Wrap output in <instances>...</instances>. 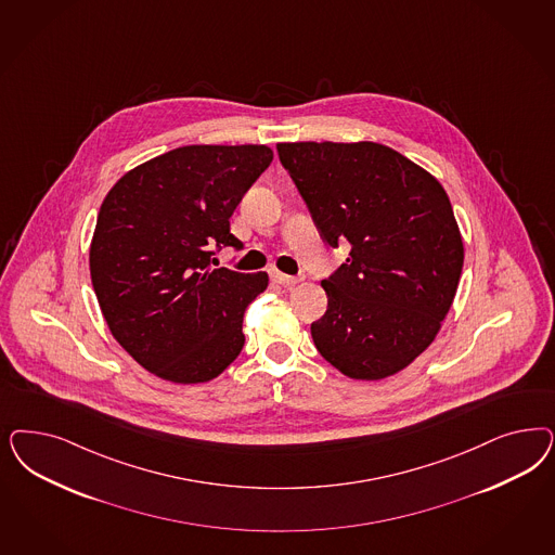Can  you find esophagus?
<instances>
[{"mask_svg": "<svg viewBox=\"0 0 555 555\" xmlns=\"http://www.w3.org/2000/svg\"><path fill=\"white\" fill-rule=\"evenodd\" d=\"M271 280H273L275 284H280V286L286 287L296 286V284L300 282V278H294V275H286V273H282V271H273V273H271Z\"/></svg>", "mask_w": 555, "mask_h": 555, "instance_id": "34e87169", "label": "esophagus"}]
</instances>
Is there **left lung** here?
Here are the masks:
<instances>
[{"label":"left lung","instance_id":"8db88e82","mask_svg":"<svg viewBox=\"0 0 555 555\" xmlns=\"http://www.w3.org/2000/svg\"><path fill=\"white\" fill-rule=\"evenodd\" d=\"M278 155L322 241L351 247L322 280L317 349L353 379L404 370L439 333L464 268L443 185L384 144L280 143Z\"/></svg>","mask_w":555,"mask_h":555}]
</instances>
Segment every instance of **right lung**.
Listing matches in <instances>:
<instances>
[{"label": "right lung", "mask_w": 555, "mask_h": 555, "mask_svg": "<svg viewBox=\"0 0 555 555\" xmlns=\"http://www.w3.org/2000/svg\"><path fill=\"white\" fill-rule=\"evenodd\" d=\"M273 159L266 144H190L118 179L91 241V284L107 326L151 374L199 384L245 345V308L268 273L215 268L243 249L231 216Z\"/></svg>", "instance_id": "right-lung-1"}]
</instances>
